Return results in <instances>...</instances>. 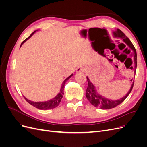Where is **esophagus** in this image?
I'll return each instance as SVG.
<instances>
[{"mask_svg":"<svg viewBox=\"0 0 147 147\" xmlns=\"http://www.w3.org/2000/svg\"><path fill=\"white\" fill-rule=\"evenodd\" d=\"M84 70H85V69H84V67L81 66V67H78L77 69L76 72H84Z\"/></svg>","mask_w":147,"mask_h":147,"instance_id":"esophagus-1","label":"esophagus"}]
</instances>
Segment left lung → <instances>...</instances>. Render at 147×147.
I'll list each match as a JSON object with an SVG mask.
<instances>
[{"label": "left lung", "mask_w": 147, "mask_h": 147, "mask_svg": "<svg viewBox=\"0 0 147 147\" xmlns=\"http://www.w3.org/2000/svg\"><path fill=\"white\" fill-rule=\"evenodd\" d=\"M112 35L113 38H115L121 39L132 50L133 54H134V63L135 65L136 72V70L137 68V53L134 45H132V43L130 41V40L126 36V35L119 29H117L115 31H113ZM86 78L88 81V88L86 90V98L90 102V103L92 105L97 107H99L100 109H112L122 103V102L126 99V97L129 96V94H130V92L132 90L133 85H134V82H133L131 84L129 91H128L126 95L124 96L122 98L118 100H112L106 98V97L100 95L99 93L97 92L96 86L91 82L89 78L87 77Z\"/></svg>", "instance_id": "obj_1"}]
</instances>
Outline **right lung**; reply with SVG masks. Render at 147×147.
<instances>
[{
	"instance_id": "right-lung-1",
	"label": "right lung",
	"mask_w": 147,
	"mask_h": 147,
	"mask_svg": "<svg viewBox=\"0 0 147 147\" xmlns=\"http://www.w3.org/2000/svg\"><path fill=\"white\" fill-rule=\"evenodd\" d=\"M38 30L34 31V32H32V34H31L30 35V36L29 37H28L26 39H25L21 43V46L20 47L23 45V44L26 42V41L28 40V39H29L32 36V35L34 34V33H35V32L36 31H37ZM73 76V74H71L69 77H68L63 82V83H62V85H61V89H60V91L57 94V95L54 98H53L50 100H47V101H44V102H34V101H31L29 99H28L26 97H24V99H26V100L27 101L28 103H29L30 104H31L32 105H33L34 107H36L38 109H40V110H48V109H54V108H56V107L58 106L59 105V103L61 102V100L62 99V98H63V95H64V84L66 82L67 80H68L71 78Z\"/></svg>"
}]
</instances>
